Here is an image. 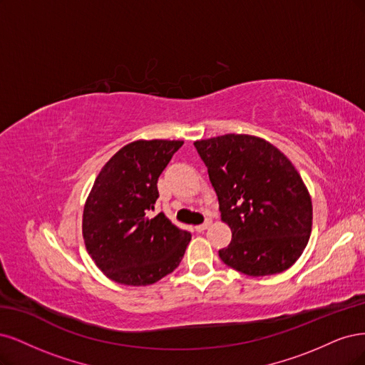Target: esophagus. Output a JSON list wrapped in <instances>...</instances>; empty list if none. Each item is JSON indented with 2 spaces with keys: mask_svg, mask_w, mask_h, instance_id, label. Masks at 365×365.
Listing matches in <instances>:
<instances>
[{
  "mask_svg": "<svg viewBox=\"0 0 365 365\" xmlns=\"http://www.w3.org/2000/svg\"><path fill=\"white\" fill-rule=\"evenodd\" d=\"M210 222H212V221H210V220H206V221L203 222V225H198V226H195V230H197V232H203V230H206V229L210 226Z\"/></svg>",
  "mask_w": 365,
  "mask_h": 365,
  "instance_id": "1",
  "label": "esophagus"
}]
</instances>
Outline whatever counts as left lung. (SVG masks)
I'll return each instance as SVG.
<instances>
[{
    "mask_svg": "<svg viewBox=\"0 0 365 365\" xmlns=\"http://www.w3.org/2000/svg\"><path fill=\"white\" fill-rule=\"evenodd\" d=\"M232 241L221 261L247 276L285 272L307 247L312 202L291 160L268 140L222 135L194 143Z\"/></svg>",
    "mask_w": 365,
    "mask_h": 365,
    "instance_id": "obj_1",
    "label": "left lung"
}]
</instances>
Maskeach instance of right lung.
<instances>
[{"label": "right lung", "mask_w": 365, "mask_h": 365, "mask_svg": "<svg viewBox=\"0 0 365 365\" xmlns=\"http://www.w3.org/2000/svg\"><path fill=\"white\" fill-rule=\"evenodd\" d=\"M183 140L139 139L108 160L83 209V240L106 277L121 285L147 287L179 267L191 233L160 212L158 179Z\"/></svg>", "instance_id": "1"}]
</instances>
